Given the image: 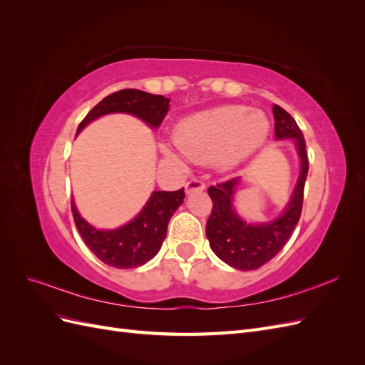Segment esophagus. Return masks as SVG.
<instances>
[{
  "label": "esophagus",
  "instance_id": "esophagus-1",
  "mask_svg": "<svg viewBox=\"0 0 365 365\" xmlns=\"http://www.w3.org/2000/svg\"><path fill=\"white\" fill-rule=\"evenodd\" d=\"M205 189V184L200 180H190L185 184V193L190 195L192 192H202Z\"/></svg>",
  "mask_w": 365,
  "mask_h": 365
}]
</instances>
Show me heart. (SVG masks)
Masks as SVG:
<instances>
[{"label":"heart","mask_w":365,"mask_h":365,"mask_svg":"<svg viewBox=\"0 0 365 365\" xmlns=\"http://www.w3.org/2000/svg\"><path fill=\"white\" fill-rule=\"evenodd\" d=\"M269 120L259 109L242 105L219 106L182 118L173 140L184 155L195 163H216L230 168L248 158L268 137ZM168 157H176L169 146H161Z\"/></svg>","instance_id":"1"}]
</instances>
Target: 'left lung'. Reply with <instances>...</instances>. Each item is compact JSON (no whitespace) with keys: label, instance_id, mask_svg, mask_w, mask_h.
Segmentation results:
<instances>
[{"label":"left lung","instance_id":"8db88e82","mask_svg":"<svg viewBox=\"0 0 365 365\" xmlns=\"http://www.w3.org/2000/svg\"><path fill=\"white\" fill-rule=\"evenodd\" d=\"M272 114L275 120V140H294L300 158V175L282 215L263 224H248L242 219L233 205L240 176L208 189V195L213 201L212 215L205 227L210 248L220 260L240 271L257 269L269 262L289 240L302 215L304 182L309 170L303 132L291 114L279 105L272 106Z\"/></svg>","mask_w":365,"mask_h":365}]
</instances>
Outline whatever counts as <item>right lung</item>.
<instances>
[{
  "mask_svg": "<svg viewBox=\"0 0 365 365\" xmlns=\"http://www.w3.org/2000/svg\"><path fill=\"white\" fill-rule=\"evenodd\" d=\"M169 98L140 90H121L98 102L77 128V134L93 120L106 114H132L153 129L160 128L169 111ZM184 189L152 192L141 212L126 225L115 230H98L88 224L71 201L74 222L86 247L103 263L118 269L137 268L158 254L168 233L172 215L184 201Z\"/></svg>",
  "mask_w": 365,
  "mask_h": 365,
  "instance_id": "right-lung-1",
  "label": "right lung"
}]
</instances>
